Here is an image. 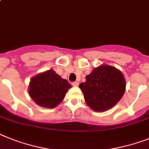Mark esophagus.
I'll return each instance as SVG.
<instances>
[{
  "label": "esophagus",
  "instance_id": "1",
  "mask_svg": "<svg viewBox=\"0 0 149 149\" xmlns=\"http://www.w3.org/2000/svg\"><path fill=\"white\" fill-rule=\"evenodd\" d=\"M72 86H79V82H72Z\"/></svg>",
  "mask_w": 149,
  "mask_h": 149
}]
</instances>
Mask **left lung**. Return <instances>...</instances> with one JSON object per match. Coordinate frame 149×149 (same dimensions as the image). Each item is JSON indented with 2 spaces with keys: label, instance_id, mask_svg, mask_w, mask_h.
I'll return each mask as SVG.
<instances>
[{
  "label": "left lung",
  "instance_id": "1",
  "mask_svg": "<svg viewBox=\"0 0 149 149\" xmlns=\"http://www.w3.org/2000/svg\"><path fill=\"white\" fill-rule=\"evenodd\" d=\"M87 105L94 111L102 112L115 106L126 90V80L116 67L102 64L95 67L79 84Z\"/></svg>",
  "mask_w": 149,
  "mask_h": 149
}]
</instances>
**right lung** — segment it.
I'll return each mask as SVG.
<instances>
[{
    "label": "right lung",
    "instance_id": "1",
    "mask_svg": "<svg viewBox=\"0 0 149 149\" xmlns=\"http://www.w3.org/2000/svg\"><path fill=\"white\" fill-rule=\"evenodd\" d=\"M71 85L53 70L40 72L30 79L29 95L41 107L54 108L61 103Z\"/></svg>",
    "mask_w": 149,
    "mask_h": 149
}]
</instances>
